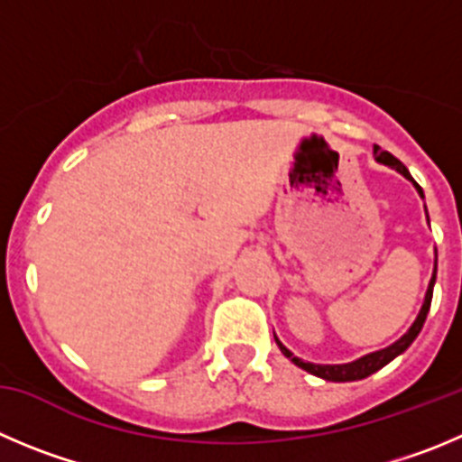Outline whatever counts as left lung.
Instances as JSON below:
<instances>
[{
  "label": "left lung",
  "mask_w": 462,
  "mask_h": 462,
  "mask_svg": "<svg viewBox=\"0 0 462 462\" xmlns=\"http://www.w3.org/2000/svg\"><path fill=\"white\" fill-rule=\"evenodd\" d=\"M374 154H376V162L385 163V166H392V168H394V171H399L401 175H403V178H408V180H411V182H415L411 172H408V168L403 166V163H401L399 159L394 157V154H390V152H387V150H378V148H374ZM415 187H417V191H420V196L424 198V191H421L420 184L415 182ZM435 273H438V266H435ZM435 273H433V278H430V284H429V291H426L424 305H421V312H420V317L415 319V323H412V328L408 330V333L403 335V337H401L399 342H394V344H392V346L383 348V351L369 353V356L360 357V360H356V362H348V365H312V362H303V360H299V357H294V353H291L290 348L282 346V344L278 342V337H275V342H278L280 351H282L284 356L290 357V360L294 362L296 367L305 369V372L314 374V376L323 378V381L346 383V381H360V378L372 376L374 372H378V369L385 367L387 362L394 360V357L399 356V353L406 351V348L411 346L412 342H415L417 335H420L421 326H424V321H426V314H429V310H430V300H433Z\"/></svg>",
  "instance_id": "1"
}]
</instances>
